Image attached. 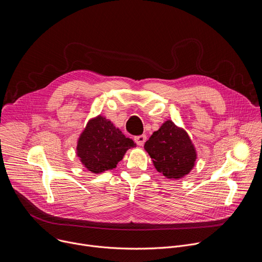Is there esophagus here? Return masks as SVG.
I'll return each instance as SVG.
<instances>
[{
  "instance_id": "obj_1",
  "label": "esophagus",
  "mask_w": 262,
  "mask_h": 262,
  "mask_svg": "<svg viewBox=\"0 0 262 262\" xmlns=\"http://www.w3.org/2000/svg\"><path fill=\"white\" fill-rule=\"evenodd\" d=\"M134 140H135V142L137 143V145H139V146H143V145H144V143H145V141H146V136H145V135L136 136V137L134 138Z\"/></svg>"
}]
</instances>
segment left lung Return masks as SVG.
I'll list each match as a JSON object with an SVG mask.
<instances>
[{
  "instance_id": "8db88e82",
  "label": "left lung",
  "mask_w": 262,
  "mask_h": 262,
  "mask_svg": "<svg viewBox=\"0 0 262 262\" xmlns=\"http://www.w3.org/2000/svg\"><path fill=\"white\" fill-rule=\"evenodd\" d=\"M158 172L169 179L188 175L195 166L197 154L188 133L167 120L144 145Z\"/></svg>"
}]
</instances>
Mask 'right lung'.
<instances>
[{
	"label": "right lung",
	"mask_w": 262,
	"mask_h": 262,
	"mask_svg": "<svg viewBox=\"0 0 262 262\" xmlns=\"http://www.w3.org/2000/svg\"><path fill=\"white\" fill-rule=\"evenodd\" d=\"M135 146V142L126 138L118 127L98 115L88 121L81 134L77 156L87 170L98 174L116 168L125 152Z\"/></svg>",
	"instance_id": "right-lung-1"
}]
</instances>
